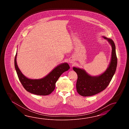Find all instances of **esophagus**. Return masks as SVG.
Listing matches in <instances>:
<instances>
[{"mask_svg": "<svg viewBox=\"0 0 129 129\" xmlns=\"http://www.w3.org/2000/svg\"><path fill=\"white\" fill-rule=\"evenodd\" d=\"M69 63H74V61L72 58H70V59H69Z\"/></svg>", "mask_w": 129, "mask_h": 129, "instance_id": "1", "label": "esophagus"}]
</instances>
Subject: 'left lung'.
I'll return each mask as SVG.
<instances>
[{
  "label": "left lung",
  "instance_id": "left-lung-1",
  "mask_svg": "<svg viewBox=\"0 0 129 129\" xmlns=\"http://www.w3.org/2000/svg\"><path fill=\"white\" fill-rule=\"evenodd\" d=\"M102 37L107 40L112 48L110 62L105 72L99 76H92L84 69L73 67L78 76L76 84L77 92L81 96H92L104 90L115 74L117 66L115 44L111 39Z\"/></svg>",
  "mask_w": 129,
  "mask_h": 129
}]
</instances>
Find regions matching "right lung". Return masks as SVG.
Here are the masks:
<instances>
[{
	"instance_id": "1",
	"label": "right lung",
	"mask_w": 129,
	"mask_h": 129,
	"mask_svg": "<svg viewBox=\"0 0 129 129\" xmlns=\"http://www.w3.org/2000/svg\"><path fill=\"white\" fill-rule=\"evenodd\" d=\"M17 52L15 58V67L20 82L27 92L38 95H47L52 93L55 83L61 75L67 71L70 66L67 63H61L53 69L46 76L38 79L25 77L18 68L17 63Z\"/></svg>"
}]
</instances>
